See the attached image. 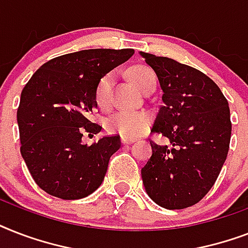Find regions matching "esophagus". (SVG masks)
Returning a JSON list of instances; mask_svg holds the SVG:
<instances>
[{"mask_svg":"<svg viewBox=\"0 0 248 248\" xmlns=\"http://www.w3.org/2000/svg\"><path fill=\"white\" fill-rule=\"evenodd\" d=\"M134 141H135V140L130 139V138H124V136H122V138H121V143L122 144H131V143H134Z\"/></svg>","mask_w":248,"mask_h":248,"instance_id":"obj_1","label":"esophagus"}]
</instances>
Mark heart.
I'll use <instances>...</instances> for the list:
<instances>
[{
  "label": "heart",
  "instance_id": "obj_1",
  "mask_svg": "<svg viewBox=\"0 0 248 248\" xmlns=\"http://www.w3.org/2000/svg\"><path fill=\"white\" fill-rule=\"evenodd\" d=\"M131 79L134 81L138 89L141 91L147 89L152 82H155V73L149 68L144 65L134 67L130 72ZM113 81H114V73H107L103 78L99 81L95 91V101L97 107L107 108L110 100V90H112ZM151 124V117L145 112H135V110H120L114 113L105 121V127L110 132L120 134L124 138H138L141 134L147 131Z\"/></svg>",
  "mask_w": 248,
  "mask_h": 248
}]
</instances>
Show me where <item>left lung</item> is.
<instances>
[{
    "label": "left lung",
    "instance_id": "1",
    "mask_svg": "<svg viewBox=\"0 0 248 248\" xmlns=\"http://www.w3.org/2000/svg\"><path fill=\"white\" fill-rule=\"evenodd\" d=\"M140 55L162 90L163 105L152 131L170 141H151L152 157L141 169L144 188L161 207L186 208L207 194L227 159L229 104L219 86L196 68L148 52Z\"/></svg>",
    "mask_w": 248,
    "mask_h": 248
}]
</instances>
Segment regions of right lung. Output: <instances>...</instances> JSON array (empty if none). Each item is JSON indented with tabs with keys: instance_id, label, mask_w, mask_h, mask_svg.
Returning <instances> with one entry per match:
<instances>
[{
	"instance_id": "add662e5",
	"label": "right lung",
	"mask_w": 248,
	"mask_h": 248,
	"mask_svg": "<svg viewBox=\"0 0 248 248\" xmlns=\"http://www.w3.org/2000/svg\"><path fill=\"white\" fill-rule=\"evenodd\" d=\"M132 48H93L54 58L21 91L16 118L20 153L33 180L50 196L79 200L104 180L120 136L82 144L83 132L101 127L89 121L97 108L95 91L107 73L127 62Z\"/></svg>"
}]
</instances>
